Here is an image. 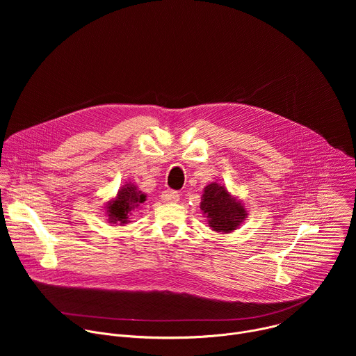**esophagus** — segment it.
Wrapping results in <instances>:
<instances>
[{
    "mask_svg": "<svg viewBox=\"0 0 356 356\" xmlns=\"http://www.w3.org/2000/svg\"><path fill=\"white\" fill-rule=\"evenodd\" d=\"M179 193L175 191V190H165L162 193V200L165 202H177L179 201Z\"/></svg>",
    "mask_w": 356,
    "mask_h": 356,
    "instance_id": "1",
    "label": "esophagus"
}]
</instances>
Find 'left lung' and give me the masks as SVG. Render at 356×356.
Instances as JSON below:
<instances>
[{
    "label": "left lung",
    "mask_w": 356,
    "mask_h": 356,
    "mask_svg": "<svg viewBox=\"0 0 356 356\" xmlns=\"http://www.w3.org/2000/svg\"><path fill=\"white\" fill-rule=\"evenodd\" d=\"M200 210L206 216L209 227L222 234L235 231L248 217L243 202L238 197H234L224 184L217 181L204 187Z\"/></svg>",
    "instance_id": "left-lung-1"
}]
</instances>
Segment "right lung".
I'll return each mask as SVG.
<instances>
[{
	"mask_svg": "<svg viewBox=\"0 0 356 356\" xmlns=\"http://www.w3.org/2000/svg\"><path fill=\"white\" fill-rule=\"evenodd\" d=\"M145 201L146 194L142 193L136 184L128 181L120 187L117 195L106 204V217L110 224L125 225L129 222L132 211Z\"/></svg>",
	"mask_w": 356,
	"mask_h": 356,
	"instance_id": "obj_1",
	"label": "right lung"
}]
</instances>
